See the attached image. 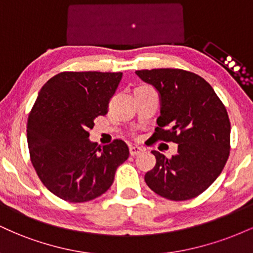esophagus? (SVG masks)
I'll use <instances>...</instances> for the list:
<instances>
[{
	"label": "esophagus",
	"mask_w": 253,
	"mask_h": 253,
	"mask_svg": "<svg viewBox=\"0 0 253 253\" xmlns=\"http://www.w3.org/2000/svg\"><path fill=\"white\" fill-rule=\"evenodd\" d=\"M143 152V149L139 146H129V153L130 156H136V155H140Z\"/></svg>",
	"instance_id": "1"
}]
</instances>
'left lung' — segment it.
<instances>
[{
	"mask_svg": "<svg viewBox=\"0 0 253 253\" xmlns=\"http://www.w3.org/2000/svg\"><path fill=\"white\" fill-rule=\"evenodd\" d=\"M161 94V117L151 138L178 144L168 158L152 151L156 167L145 182L156 194L172 201L199 196L221 173L231 149L227 110L211 84L181 69L135 71Z\"/></svg>",
	"mask_w": 253,
	"mask_h": 253,
	"instance_id": "left-lung-1",
	"label": "left lung"
}]
</instances>
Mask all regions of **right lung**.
<instances>
[{
    "instance_id": "add662e5",
    "label": "right lung",
    "mask_w": 253,
    "mask_h": 253,
    "mask_svg": "<svg viewBox=\"0 0 253 253\" xmlns=\"http://www.w3.org/2000/svg\"><path fill=\"white\" fill-rule=\"evenodd\" d=\"M121 77L123 72H60L43 84L32 107L27 120L32 165L42 184L64 201L101 196L128 158V146L120 139L103 147L88 139L95 119L108 112Z\"/></svg>"
}]
</instances>
